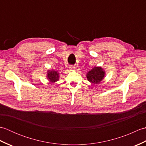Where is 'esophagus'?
I'll list each match as a JSON object with an SVG mask.
<instances>
[{"instance_id": "34e87169", "label": "esophagus", "mask_w": 146, "mask_h": 146, "mask_svg": "<svg viewBox=\"0 0 146 146\" xmlns=\"http://www.w3.org/2000/svg\"><path fill=\"white\" fill-rule=\"evenodd\" d=\"M70 69L71 71H75V67L73 66H70Z\"/></svg>"}]
</instances>
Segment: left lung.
<instances>
[{"label":"left lung","mask_w":146,"mask_h":146,"mask_svg":"<svg viewBox=\"0 0 146 146\" xmlns=\"http://www.w3.org/2000/svg\"><path fill=\"white\" fill-rule=\"evenodd\" d=\"M105 71L101 66H95L86 73V76L88 81L93 85H98L105 76Z\"/></svg>","instance_id":"8db88e82"}]
</instances>
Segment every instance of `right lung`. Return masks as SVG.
Wrapping results in <instances>:
<instances>
[{"label":"right lung","mask_w":146,"mask_h":146,"mask_svg":"<svg viewBox=\"0 0 146 146\" xmlns=\"http://www.w3.org/2000/svg\"><path fill=\"white\" fill-rule=\"evenodd\" d=\"M46 78L49 82L54 83L60 80V73H58V71L56 70H49L47 71Z\"/></svg>","instance_id":"add662e5"}]
</instances>
